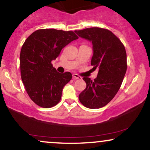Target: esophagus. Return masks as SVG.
I'll return each instance as SVG.
<instances>
[{
    "mask_svg": "<svg viewBox=\"0 0 150 150\" xmlns=\"http://www.w3.org/2000/svg\"><path fill=\"white\" fill-rule=\"evenodd\" d=\"M73 77L74 79H78V80H80V79H82V77H81L80 75H77V74H73Z\"/></svg>",
    "mask_w": 150,
    "mask_h": 150,
    "instance_id": "obj_1",
    "label": "esophagus"
}]
</instances>
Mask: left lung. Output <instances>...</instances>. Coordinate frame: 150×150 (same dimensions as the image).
<instances>
[{
    "label": "left lung",
    "mask_w": 150,
    "mask_h": 150,
    "mask_svg": "<svg viewBox=\"0 0 150 150\" xmlns=\"http://www.w3.org/2000/svg\"><path fill=\"white\" fill-rule=\"evenodd\" d=\"M75 32L92 42L91 65L94 70L98 68L94 80L83 77L86 86L79 95V100L91 109L104 107L114 98L123 82L127 69L125 47L120 40L106 28L92 27Z\"/></svg>",
    "instance_id": "left-lung-1"
}]
</instances>
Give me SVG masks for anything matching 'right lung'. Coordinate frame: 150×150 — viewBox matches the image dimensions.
Returning <instances> with one entry per match:
<instances>
[{"mask_svg": "<svg viewBox=\"0 0 150 150\" xmlns=\"http://www.w3.org/2000/svg\"><path fill=\"white\" fill-rule=\"evenodd\" d=\"M78 38L72 30L39 29L27 38L20 52L21 80L30 98L42 108L60 101L64 86L72 79L70 72L59 73L52 61L64 47Z\"/></svg>", "mask_w": 150, "mask_h": 150, "instance_id": "add662e5", "label": "right lung"}]
</instances>
